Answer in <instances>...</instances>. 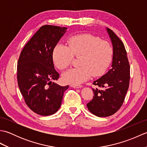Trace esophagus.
Listing matches in <instances>:
<instances>
[{
  "instance_id": "obj_1",
  "label": "esophagus",
  "mask_w": 147,
  "mask_h": 147,
  "mask_svg": "<svg viewBox=\"0 0 147 147\" xmlns=\"http://www.w3.org/2000/svg\"><path fill=\"white\" fill-rule=\"evenodd\" d=\"M71 86L74 88H82V85H72Z\"/></svg>"
}]
</instances>
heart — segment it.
I'll return each instance as SVG.
<instances>
[{
    "label": "heart",
    "mask_w": 147,
    "mask_h": 147,
    "mask_svg": "<svg viewBox=\"0 0 147 147\" xmlns=\"http://www.w3.org/2000/svg\"><path fill=\"white\" fill-rule=\"evenodd\" d=\"M68 47L58 44L53 51L52 59L59 69H66L71 63L73 55L80 57V67L71 68L62 74L64 82L78 85L95 77L103 75L111 65L114 51L111 43L102 41L99 37L89 33L79 34L70 37Z\"/></svg>",
    "instance_id": "1"
}]
</instances>
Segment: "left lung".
Segmentation results:
<instances>
[{"mask_svg": "<svg viewBox=\"0 0 147 147\" xmlns=\"http://www.w3.org/2000/svg\"><path fill=\"white\" fill-rule=\"evenodd\" d=\"M113 47L112 68L93 84L102 90L92 88L93 98L86 104L89 111L98 117L115 114L123 105L129 88L130 67L124 43L111 29L106 28Z\"/></svg>", "mask_w": 147, "mask_h": 147, "instance_id": "left-lung-1", "label": "left lung"}]
</instances>
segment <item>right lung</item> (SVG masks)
Segmentation results:
<instances>
[{"instance_id": "right-lung-1", "label": "right lung", "mask_w": 147, "mask_h": 147, "mask_svg": "<svg viewBox=\"0 0 147 147\" xmlns=\"http://www.w3.org/2000/svg\"><path fill=\"white\" fill-rule=\"evenodd\" d=\"M67 28L44 25L37 31L22 50L18 62V83L26 105L37 114L52 115L61 105L64 92L59 74L53 62V51Z\"/></svg>"}]
</instances>
